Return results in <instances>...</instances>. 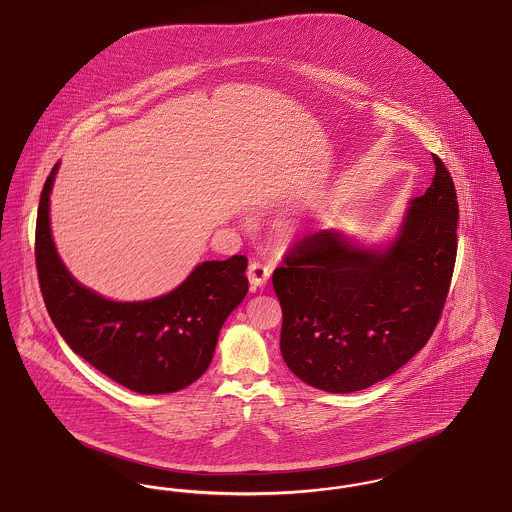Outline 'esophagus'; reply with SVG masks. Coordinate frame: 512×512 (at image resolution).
I'll use <instances>...</instances> for the list:
<instances>
[{
	"label": "esophagus",
	"instance_id": "obj_1",
	"mask_svg": "<svg viewBox=\"0 0 512 512\" xmlns=\"http://www.w3.org/2000/svg\"><path fill=\"white\" fill-rule=\"evenodd\" d=\"M247 278L253 288H261L267 284V280L270 278V268L259 261H253L247 268Z\"/></svg>",
	"mask_w": 512,
	"mask_h": 512
}]
</instances>
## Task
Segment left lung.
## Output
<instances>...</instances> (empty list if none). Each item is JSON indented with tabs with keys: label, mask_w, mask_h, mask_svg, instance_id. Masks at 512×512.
Wrapping results in <instances>:
<instances>
[{
	"label": "left lung",
	"mask_w": 512,
	"mask_h": 512,
	"mask_svg": "<svg viewBox=\"0 0 512 512\" xmlns=\"http://www.w3.org/2000/svg\"><path fill=\"white\" fill-rule=\"evenodd\" d=\"M430 188L411 201L397 238L365 249L336 230L295 242L272 286L280 351L297 378L349 393L409 363L438 326L457 259L455 184L434 155Z\"/></svg>",
	"instance_id": "left-lung-1"
}]
</instances>
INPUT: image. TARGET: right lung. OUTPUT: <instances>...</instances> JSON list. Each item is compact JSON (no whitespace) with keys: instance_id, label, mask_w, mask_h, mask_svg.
<instances>
[{"instance_id":"obj_1","label":"right lung","mask_w":512,"mask_h":512,"mask_svg":"<svg viewBox=\"0 0 512 512\" xmlns=\"http://www.w3.org/2000/svg\"><path fill=\"white\" fill-rule=\"evenodd\" d=\"M55 165L40 195L36 270L55 328L76 355L136 393H172L211 363L220 328L247 293V257L205 261L171 293L136 303L105 299L78 284L49 230Z\"/></svg>"}]
</instances>
